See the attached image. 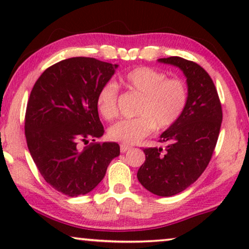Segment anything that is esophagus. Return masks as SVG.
<instances>
[{
    "label": "esophagus",
    "instance_id": "esophagus-1",
    "mask_svg": "<svg viewBox=\"0 0 249 249\" xmlns=\"http://www.w3.org/2000/svg\"><path fill=\"white\" fill-rule=\"evenodd\" d=\"M131 147L130 146H128V145H124V144H122L121 146H120V149H121V153H125L127 151H129V149H130Z\"/></svg>",
    "mask_w": 249,
    "mask_h": 249
}]
</instances>
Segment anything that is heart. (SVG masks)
Instances as JSON below:
<instances>
[{
    "instance_id": "1",
    "label": "heart",
    "mask_w": 249,
    "mask_h": 249,
    "mask_svg": "<svg viewBox=\"0 0 249 249\" xmlns=\"http://www.w3.org/2000/svg\"><path fill=\"white\" fill-rule=\"evenodd\" d=\"M129 90L141 96L137 118L121 120L112 125L108 137L112 141L132 145L148 136L156 127L164 130L176 124L185 111L188 89L180 78H168V74L151 67H137L122 77ZM119 89L114 83L101 87L96 96L98 113L111 121L118 115Z\"/></svg>"
}]
</instances>
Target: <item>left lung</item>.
I'll return each mask as SVG.
<instances>
[{"mask_svg":"<svg viewBox=\"0 0 249 249\" xmlns=\"http://www.w3.org/2000/svg\"><path fill=\"white\" fill-rule=\"evenodd\" d=\"M183 71L188 101L178 121L161 135L163 148H144L145 162L137 172L148 192L169 197L196 181L209 165L222 124V107L210 74L199 64L179 56L159 59Z\"/></svg>","mask_w":249,"mask_h":249,"instance_id":"left-lung-1","label":"left lung"}]
</instances>
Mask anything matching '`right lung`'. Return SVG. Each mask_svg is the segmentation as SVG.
Instances as JSON below:
<instances>
[{"instance_id":"1","label":"right lung","mask_w":249,"mask_h":249,"mask_svg":"<svg viewBox=\"0 0 249 249\" xmlns=\"http://www.w3.org/2000/svg\"><path fill=\"white\" fill-rule=\"evenodd\" d=\"M117 68L94 57H70L47 68L34 85L25 115L27 146L45 181L64 195L93 190L120 154L117 142H95L104 134L97 93ZM89 138L94 142L88 145Z\"/></svg>"}]
</instances>
